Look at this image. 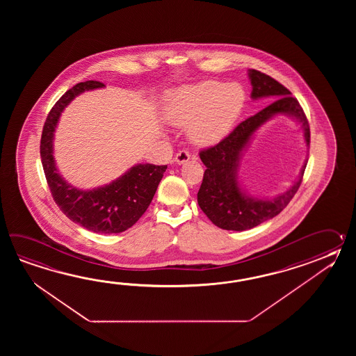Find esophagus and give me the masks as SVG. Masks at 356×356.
<instances>
[{"label": "esophagus", "instance_id": "1", "mask_svg": "<svg viewBox=\"0 0 356 356\" xmlns=\"http://www.w3.org/2000/svg\"><path fill=\"white\" fill-rule=\"evenodd\" d=\"M175 159L177 164H184L191 159V154L187 150H181V152H177Z\"/></svg>", "mask_w": 356, "mask_h": 356}]
</instances>
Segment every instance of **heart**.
<instances>
[{
    "label": "heart",
    "instance_id": "obj_1",
    "mask_svg": "<svg viewBox=\"0 0 356 356\" xmlns=\"http://www.w3.org/2000/svg\"><path fill=\"white\" fill-rule=\"evenodd\" d=\"M244 95L236 83L213 80L183 86L169 98L164 117L175 127H187L189 140L196 145L220 141L242 112Z\"/></svg>",
    "mask_w": 356,
    "mask_h": 356
}]
</instances>
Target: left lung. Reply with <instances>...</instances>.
I'll return each instance as SVG.
<instances>
[{"instance_id":"obj_1","label":"left lung","mask_w":356,"mask_h":356,"mask_svg":"<svg viewBox=\"0 0 356 356\" xmlns=\"http://www.w3.org/2000/svg\"><path fill=\"white\" fill-rule=\"evenodd\" d=\"M248 77L252 83L250 98L273 99V103L239 123L219 144L200 152L206 170L197 193V202L216 227L235 232L248 230L279 215L300 187L307 167L305 160L298 179L279 196H250L241 187L238 172L243 152H245L254 132L275 115L285 114L300 123L308 147L310 143L309 123L299 102L291 97V92L271 76L257 70H248Z\"/></svg>"}]
</instances>
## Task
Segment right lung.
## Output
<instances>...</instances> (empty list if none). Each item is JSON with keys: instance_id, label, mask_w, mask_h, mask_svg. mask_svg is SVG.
Here are the masks:
<instances>
[{"instance_id": "add662e5", "label": "right lung", "mask_w": 356, "mask_h": 356, "mask_svg": "<svg viewBox=\"0 0 356 356\" xmlns=\"http://www.w3.org/2000/svg\"><path fill=\"white\" fill-rule=\"evenodd\" d=\"M99 81H85L66 91L47 117L40 158L47 183L60 211L80 227L94 233H122L136 224L152 204L167 165L137 164L103 187L80 189L60 175L54 156V131L63 109L83 91L103 88Z\"/></svg>"}]
</instances>
